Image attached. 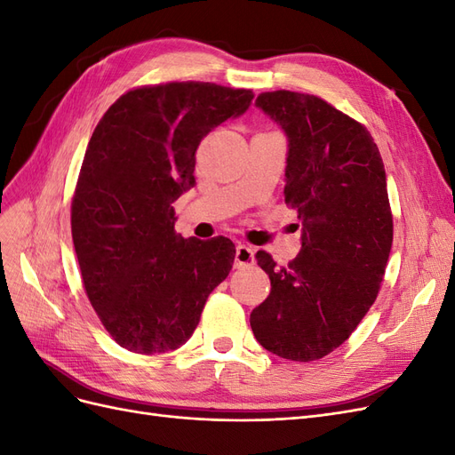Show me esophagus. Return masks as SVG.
<instances>
[{"mask_svg": "<svg viewBox=\"0 0 455 455\" xmlns=\"http://www.w3.org/2000/svg\"><path fill=\"white\" fill-rule=\"evenodd\" d=\"M252 264H254V249H251V246H246V244H237L235 267L241 269V267H249Z\"/></svg>", "mask_w": 455, "mask_h": 455, "instance_id": "obj_1", "label": "esophagus"}]
</instances>
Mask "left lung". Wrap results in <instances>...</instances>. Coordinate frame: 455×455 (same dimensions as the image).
<instances>
[{
    "label": "left lung",
    "instance_id": "obj_1",
    "mask_svg": "<svg viewBox=\"0 0 455 455\" xmlns=\"http://www.w3.org/2000/svg\"><path fill=\"white\" fill-rule=\"evenodd\" d=\"M286 136L284 201L301 222L286 267L256 252L271 292L251 313L254 338L288 361L323 359L374 304L393 244L379 149L370 132L313 94L273 91L256 100Z\"/></svg>",
    "mask_w": 455,
    "mask_h": 455
}]
</instances>
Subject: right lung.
Segmentation results:
<instances>
[{
	"mask_svg": "<svg viewBox=\"0 0 455 455\" xmlns=\"http://www.w3.org/2000/svg\"><path fill=\"white\" fill-rule=\"evenodd\" d=\"M254 94L182 81L142 87L109 106L81 164L72 237L81 277L104 328L140 355L178 349L235 259L226 237L184 239L172 203L196 186V151Z\"/></svg>",
	"mask_w": 455,
	"mask_h": 455,
	"instance_id": "1",
	"label": "right lung"
}]
</instances>
